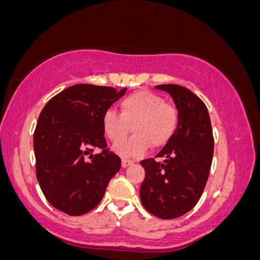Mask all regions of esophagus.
<instances>
[{
    "label": "esophagus",
    "mask_w": 260,
    "mask_h": 260,
    "mask_svg": "<svg viewBox=\"0 0 260 260\" xmlns=\"http://www.w3.org/2000/svg\"><path fill=\"white\" fill-rule=\"evenodd\" d=\"M134 162L132 161V160H126V158H123V160L121 161V166H122V168H126V167H128V166H131V165H133Z\"/></svg>",
    "instance_id": "34e87169"
}]
</instances>
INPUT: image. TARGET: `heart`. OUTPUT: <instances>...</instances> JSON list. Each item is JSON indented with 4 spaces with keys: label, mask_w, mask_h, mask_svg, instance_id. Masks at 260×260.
Wrapping results in <instances>:
<instances>
[{
    "label": "heart",
    "mask_w": 260,
    "mask_h": 260,
    "mask_svg": "<svg viewBox=\"0 0 260 260\" xmlns=\"http://www.w3.org/2000/svg\"><path fill=\"white\" fill-rule=\"evenodd\" d=\"M177 123L176 107L149 91L127 95L119 103V114L106 111L102 118L104 133L113 143L125 140L132 127L133 137L115 147V150L123 156L141 155L150 145L165 146L175 133Z\"/></svg>",
    "instance_id": "heart-1"
}]
</instances>
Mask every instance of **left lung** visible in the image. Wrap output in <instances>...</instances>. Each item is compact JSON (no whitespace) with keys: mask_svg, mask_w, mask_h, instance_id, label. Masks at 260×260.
<instances>
[{"mask_svg":"<svg viewBox=\"0 0 260 260\" xmlns=\"http://www.w3.org/2000/svg\"><path fill=\"white\" fill-rule=\"evenodd\" d=\"M168 92L179 112L172 139L155 157L142 160L146 176L140 188L143 207L162 219L177 218L195 207L207 184L214 155V135L205 104L180 85L155 86Z\"/></svg>","mask_w":260,"mask_h":260,"instance_id":"left-lung-1","label":"left lung"}]
</instances>
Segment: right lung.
<instances>
[{"label":"right lung","mask_w":260,"mask_h":260,"mask_svg":"<svg viewBox=\"0 0 260 260\" xmlns=\"http://www.w3.org/2000/svg\"><path fill=\"white\" fill-rule=\"evenodd\" d=\"M125 92L126 87L73 85L42 110L34 133L36 176L57 210L70 216L91 211L119 172L121 160L107 148L102 118ZM94 148L101 149L99 154H90Z\"/></svg>","instance_id":"1"}]
</instances>
